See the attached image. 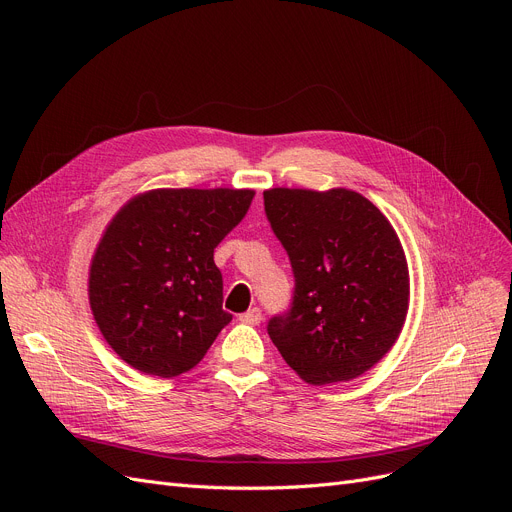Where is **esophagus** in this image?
<instances>
[{
    "instance_id": "obj_1",
    "label": "esophagus",
    "mask_w": 512,
    "mask_h": 512,
    "mask_svg": "<svg viewBox=\"0 0 512 512\" xmlns=\"http://www.w3.org/2000/svg\"><path fill=\"white\" fill-rule=\"evenodd\" d=\"M261 319H263V315H261L259 307H253L247 313L240 315V321H245V324H261Z\"/></svg>"
}]
</instances>
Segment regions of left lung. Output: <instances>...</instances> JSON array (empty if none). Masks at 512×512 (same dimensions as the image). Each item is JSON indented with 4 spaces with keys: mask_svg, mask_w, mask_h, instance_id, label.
<instances>
[{
    "mask_svg": "<svg viewBox=\"0 0 512 512\" xmlns=\"http://www.w3.org/2000/svg\"><path fill=\"white\" fill-rule=\"evenodd\" d=\"M263 205L294 274L290 309L267 321V334L307 384L359 378L390 351L409 309L394 228L346 188H270Z\"/></svg>",
    "mask_w": 512,
    "mask_h": 512,
    "instance_id": "left-lung-1",
    "label": "left lung"
}]
</instances>
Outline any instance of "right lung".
<instances>
[{
  "label": "right lung",
  "mask_w": 512,
  "mask_h": 512,
  "mask_svg": "<svg viewBox=\"0 0 512 512\" xmlns=\"http://www.w3.org/2000/svg\"><path fill=\"white\" fill-rule=\"evenodd\" d=\"M253 197L247 188H157L114 215L91 261L89 303L122 361L176 378L205 357L232 319L213 249Z\"/></svg>",
  "instance_id": "right-lung-1"
}]
</instances>
